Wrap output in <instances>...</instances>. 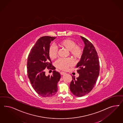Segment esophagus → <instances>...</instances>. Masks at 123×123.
I'll use <instances>...</instances> for the list:
<instances>
[{
  "mask_svg": "<svg viewBox=\"0 0 123 123\" xmlns=\"http://www.w3.org/2000/svg\"><path fill=\"white\" fill-rule=\"evenodd\" d=\"M60 73H61V74L62 75H64L66 74V73L65 72H61Z\"/></svg>",
  "mask_w": 123,
  "mask_h": 123,
  "instance_id": "34e87169",
  "label": "esophagus"
}]
</instances>
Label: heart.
<instances>
[{
    "label": "heart",
    "mask_w": 123,
    "mask_h": 123,
    "mask_svg": "<svg viewBox=\"0 0 123 123\" xmlns=\"http://www.w3.org/2000/svg\"><path fill=\"white\" fill-rule=\"evenodd\" d=\"M60 46L66 48L70 51L72 56L75 58H78L82 54V50L81 48L77 46L75 41L70 39H66L58 43ZM49 57L51 59H54L57 56L58 49L55 46L52 45L48 50ZM56 66L61 70H67L68 68L73 65L72 61L70 58H61L58 60L55 63Z\"/></svg>",
    "instance_id": "1"
}]
</instances>
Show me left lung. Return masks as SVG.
Returning a JSON list of instances; mask_svg holds the SVG:
<instances>
[{"mask_svg":"<svg viewBox=\"0 0 123 123\" xmlns=\"http://www.w3.org/2000/svg\"><path fill=\"white\" fill-rule=\"evenodd\" d=\"M80 37L85 47L80 60L76 65L79 76L76 78L72 76L70 85L72 93L77 97H82L91 91L99 73V56L95 48L87 39L81 36Z\"/></svg>","mask_w":123,"mask_h":123,"instance_id":"obj_1","label":"left lung"}]
</instances>
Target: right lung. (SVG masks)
I'll return each instance as SVG.
<instances>
[{
    "label": "right lung",
    "instance_id": "add662e5",
    "mask_svg": "<svg viewBox=\"0 0 123 123\" xmlns=\"http://www.w3.org/2000/svg\"><path fill=\"white\" fill-rule=\"evenodd\" d=\"M55 38L50 36L40 37L28 56V77L36 92L44 97H50L55 95L57 91V83L61 78L60 74L55 71H53L51 76L45 74L46 68L55 69L52 66L48 54L50 44Z\"/></svg>",
    "mask_w": 123,
    "mask_h": 123
}]
</instances>
